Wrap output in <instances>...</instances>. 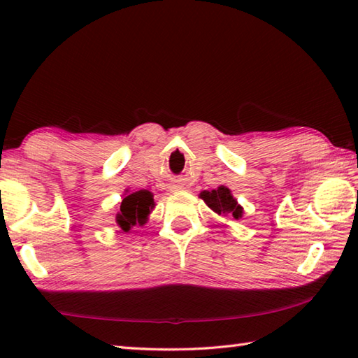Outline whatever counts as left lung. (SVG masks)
Returning <instances> with one entry per match:
<instances>
[{"label":"left lung","instance_id":"obj_1","mask_svg":"<svg viewBox=\"0 0 358 358\" xmlns=\"http://www.w3.org/2000/svg\"><path fill=\"white\" fill-rule=\"evenodd\" d=\"M200 199L204 200V203L208 206L217 212L220 215H226V217H234L235 220L241 218L243 214V208L237 203V200L231 195V191L224 186H220L218 189H214V191H203L200 194Z\"/></svg>","mask_w":358,"mask_h":358}]
</instances>
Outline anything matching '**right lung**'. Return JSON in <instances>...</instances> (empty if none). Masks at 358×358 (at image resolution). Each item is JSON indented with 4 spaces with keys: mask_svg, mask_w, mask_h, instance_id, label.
<instances>
[{
    "mask_svg": "<svg viewBox=\"0 0 358 358\" xmlns=\"http://www.w3.org/2000/svg\"><path fill=\"white\" fill-rule=\"evenodd\" d=\"M154 208V199L149 191H138L123 199L117 214V223L124 232L131 231V227L146 223L150 209Z\"/></svg>",
    "mask_w": 358,
    "mask_h": 358,
    "instance_id": "1",
    "label": "right lung"
}]
</instances>
